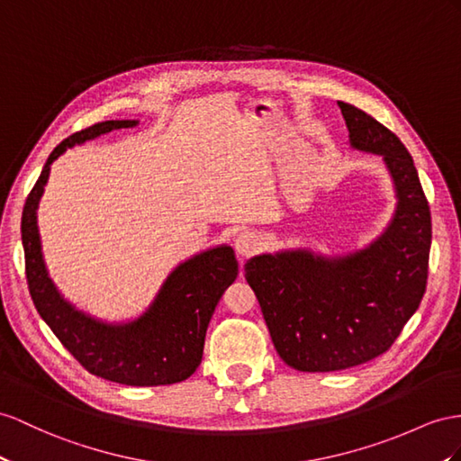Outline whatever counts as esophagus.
Here are the masks:
<instances>
[{
    "label": "esophagus",
    "mask_w": 461,
    "mask_h": 461,
    "mask_svg": "<svg viewBox=\"0 0 461 461\" xmlns=\"http://www.w3.org/2000/svg\"><path fill=\"white\" fill-rule=\"evenodd\" d=\"M258 245H261V240H258V235L253 231H241L238 238H235V251L241 257L253 255L258 249Z\"/></svg>",
    "instance_id": "1"
}]
</instances>
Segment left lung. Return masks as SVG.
<instances>
[{"label": "left lung", "mask_w": 461, "mask_h": 461, "mask_svg": "<svg viewBox=\"0 0 461 461\" xmlns=\"http://www.w3.org/2000/svg\"><path fill=\"white\" fill-rule=\"evenodd\" d=\"M350 146L382 156L397 208L385 231L345 257L308 249L249 258L245 278L275 348L294 370L335 372L380 357L395 343L427 290L430 208L401 140L354 104L339 101Z\"/></svg>", "instance_id": "obj_1"}]
</instances>
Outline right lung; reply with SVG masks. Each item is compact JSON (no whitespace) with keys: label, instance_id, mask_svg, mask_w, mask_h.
Instances as JSON below:
<instances>
[{"label":"right lung","instance_id":"add662e5","mask_svg":"<svg viewBox=\"0 0 461 461\" xmlns=\"http://www.w3.org/2000/svg\"><path fill=\"white\" fill-rule=\"evenodd\" d=\"M136 124L138 121L97 122L56 146L23 208L21 238L34 308L87 372L124 385H169L193 375L203 360L212 313L221 294L238 276V261L231 247L220 245L181 263L138 320L104 323L76 310L56 290L46 273L37 226V208L50 165L68 148Z\"/></svg>","mask_w":461,"mask_h":461}]
</instances>
